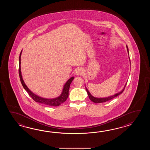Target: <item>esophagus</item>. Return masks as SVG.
I'll return each mask as SVG.
<instances>
[{
	"label": "esophagus",
	"mask_w": 150,
	"mask_h": 150,
	"mask_svg": "<svg viewBox=\"0 0 150 150\" xmlns=\"http://www.w3.org/2000/svg\"><path fill=\"white\" fill-rule=\"evenodd\" d=\"M76 75H78V76H81V75H83V71L82 69H78L76 72Z\"/></svg>",
	"instance_id": "obj_1"
}]
</instances>
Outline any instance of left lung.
Wrapping results in <instances>:
<instances>
[{
	"mask_svg": "<svg viewBox=\"0 0 150 150\" xmlns=\"http://www.w3.org/2000/svg\"><path fill=\"white\" fill-rule=\"evenodd\" d=\"M127 51H128V52H129V50H128L127 45ZM125 86H126V85H125V88L121 92L118 93L114 95V96H109V97H108V98H95V97L93 96L91 94V93L89 92V91H88V89H87L86 88V91H87V94H88V97H89V99H90L92 101H93V102H94V103H103V102H107V101H108L109 100H112V99H114L115 97H116V96H119V95H120V94H122V93H123V92L124 91Z\"/></svg>",
	"mask_w": 150,
	"mask_h": 150,
	"instance_id": "obj_1",
	"label": "left lung"
}]
</instances>
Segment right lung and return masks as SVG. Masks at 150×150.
Here are the masks:
<instances>
[{
	"label": "right lung",
	"instance_id": "right-lung-1",
	"mask_svg": "<svg viewBox=\"0 0 150 150\" xmlns=\"http://www.w3.org/2000/svg\"><path fill=\"white\" fill-rule=\"evenodd\" d=\"M21 52L19 56V74L20 79L21 81V83H22L23 88H25V91L28 93L29 96H30L32 99L35 101V102H39L42 104H44L45 105H49V106H54V107H57L58 105H61L62 103L65 102L67 97L69 96V91L70 88V84L72 83V80H74V76L71 77L70 79L68 80L67 82L65 84L64 86V88L63 90L62 93L61 94V96H58L57 98L52 99H45L42 98L40 96H38L33 93H32L28 88L25 85V83H24L23 80V77L21 76V68H20V64H21Z\"/></svg>",
	"mask_w": 150,
	"mask_h": 150
}]
</instances>
